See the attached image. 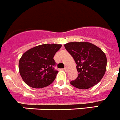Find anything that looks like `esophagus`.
Here are the masks:
<instances>
[{"instance_id":"obj_1","label":"esophagus","mask_w":120,"mask_h":120,"mask_svg":"<svg viewBox=\"0 0 120 120\" xmlns=\"http://www.w3.org/2000/svg\"><path fill=\"white\" fill-rule=\"evenodd\" d=\"M67 67H65V68H64V70H65V71H67Z\"/></svg>"}]
</instances>
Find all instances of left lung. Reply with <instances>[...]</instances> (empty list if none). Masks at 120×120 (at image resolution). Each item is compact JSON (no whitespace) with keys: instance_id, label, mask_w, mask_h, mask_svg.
<instances>
[{"instance_id":"8db88e82","label":"left lung","mask_w":120,"mask_h":120,"mask_svg":"<svg viewBox=\"0 0 120 120\" xmlns=\"http://www.w3.org/2000/svg\"><path fill=\"white\" fill-rule=\"evenodd\" d=\"M65 49L75 59L78 76L70 83L77 88L86 90L96 85L106 70L107 59L101 49L88 42H70Z\"/></svg>"}]
</instances>
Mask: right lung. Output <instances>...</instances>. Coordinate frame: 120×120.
<instances>
[{"label":"right lung","instance_id":"right-lung-1","mask_svg":"<svg viewBox=\"0 0 120 120\" xmlns=\"http://www.w3.org/2000/svg\"><path fill=\"white\" fill-rule=\"evenodd\" d=\"M62 45L44 44L24 53L19 63V72L23 81L34 88L47 86L55 80L58 71L53 67L55 53Z\"/></svg>","mask_w":120,"mask_h":120}]
</instances>
